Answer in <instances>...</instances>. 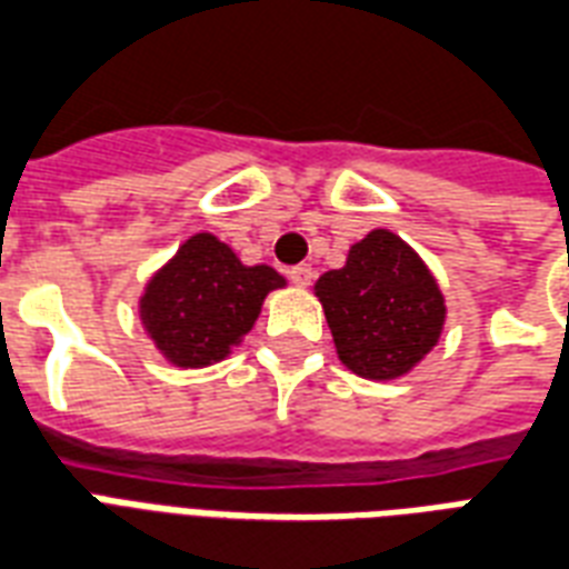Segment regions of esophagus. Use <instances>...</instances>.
<instances>
[{
	"mask_svg": "<svg viewBox=\"0 0 569 569\" xmlns=\"http://www.w3.org/2000/svg\"><path fill=\"white\" fill-rule=\"evenodd\" d=\"M290 281L297 284V288H306L311 279H315V269L309 267V263H297V267H290Z\"/></svg>",
	"mask_w": 569,
	"mask_h": 569,
	"instance_id": "obj_1",
	"label": "esophagus"
}]
</instances>
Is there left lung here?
<instances>
[{"mask_svg":"<svg viewBox=\"0 0 569 569\" xmlns=\"http://www.w3.org/2000/svg\"><path fill=\"white\" fill-rule=\"evenodd\" d=\"M339 360L369 381H396L441 339L443 293L417 251L392 230L353 242L341 269L315 284Z\"/></svg>","mask_w":569,"mask_h":569,"instance_id":"8db88e82","label":"left lung"}]
</instances>
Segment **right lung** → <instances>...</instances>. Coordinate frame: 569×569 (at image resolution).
<instances>
[{"instance_id":"obj_1","label":"right lung","mask_w":569,"mask_h":569,"mask_svg":"<svg viewBox=\"0 0 569 569\" xmlns=\"http://www.w3.org/2000/svg\"><path fill=\"white\" fill-rule=\"evenodd\" d=\"M284 284V276L267 263L246 267L228 242L194 233L147 281L140 320L164 360L179 369H203L237 348L267 293Z\"/></svg>"}]
</instances>
